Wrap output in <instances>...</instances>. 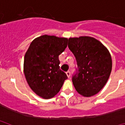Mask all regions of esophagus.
I'll list each match as a JSON object with an SVG mask.
<instances>
[{
    "instance_id": "esophagus-1",
    "label": "esophagus",
    "mask_w": 125,
    "mask_h": 125,
    "mask_svg": "<svg viewBox=\"0 0 125 125\" xmlns=\"http://www.w3.org/2000/svg\"><path fill=\"white\" fill-rule=\"evenodd\" d=\"M66 73V75H67V76H68V78H69V77H70V75H71L70 71H67Z\"/></svg>"
}]
</instances>
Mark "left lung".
I'll return each mask as SVG.
<instances>
[{
  "label": "left lung",
  "mask_w": 125,
  "mask_h": 125,
  "mask_svg": "<svg viewBox=\"0 0 125 125\" xmlns=\"http://www.w3.org/2000/svg\"><path fill=\"white\" fill-rule=\"evenodd\" d=\"M68 47L78 65V73L72 79L76 91L84 97L95 95L106 84L111 74L110 52L101 42L89 36L70 37Z\"/></svg>",
  "instance_id": "obj_1"
}]
</instances>
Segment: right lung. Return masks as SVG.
<instances>
[{
    "label": "right lung",
    "mask_w": 125,
    "mask_h": 125,
    "mask_svg": "<svg viewBox=\"0 0 125 125\" xmlns=\"http://www.w3.org/2000/svg\"><path fill=\"white\" fill-rule=\"evenodd\" d=\"M68 41L65 37L43 35L34 39L25 52V79L31 89L44 99L56 95L68 79L59 66V56L68 46Z\"/></svg>",
    "instance_id": "add662e5"
}]
</instances>
